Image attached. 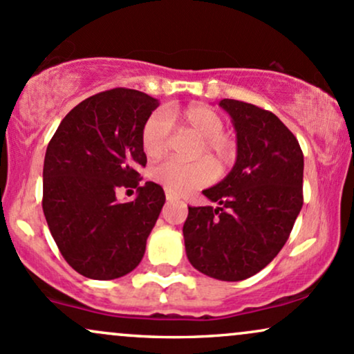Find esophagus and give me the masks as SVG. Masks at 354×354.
I'll list each match as a JSON object with an SVG mask.
<instances>
[{
    "label": "esophagus",
    "mask_w": 354,
    "mask_h": 354,
    "mask_svg": "<svg viewBox=\"0 0 354 354\" xmlns=\"http://www.w3.org/2000/svg\"><path fill=\"white\" fill-rule=\"evenodd\" d=\"M166 200H168V201H176L178 196L174 193H171V191H166Z\"/></svg>",
    "instance_id": "obj_1"
}]
</instances>
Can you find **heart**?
<instances>
[{
  "instance_id": "heart-1",
  "label": "heart",
  "mask_w": 354,
  "mask_h": 354,
  "mask_svg": "<svg viewBox=\"0 0 354 354\" xmlns=\"http://www.w3.org/2000/svg\"><path fill=\"white\" fill-rule=\"evenodd\" d=\"M183 128L189 129L194 135L203 138L200 151L213 156L216 163L223 165L230 160L231 148L230 140L223 136L225 121L219 113L203 104H193L185 108L176 115ZM171 138V120L165 111L158 109L146 120L141 133V145L149 158L161 156L169 146ZM153 181L161 185L166 191L174 194L188 193L208 185L214 178V169L208 161H194V163H181L178 160H166L151 169Z\"/></svg>"
}]
</instances>
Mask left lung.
<instances>
[{
  "instance_id": "8db88e82",
  "label": "left lung",
  "mask_w": 354,
  "mask_h": 354,
  "mask_svg": "<svg viewBox=\"0 0 354 354\" xmlns=\"http://www.w3.org/2000/svg\"><path fill=\"white\" fill-rule=\"evenodd\" d=\"M236 131V163L203 191L216 206H189L183 226L189 263L221 281H241L273 261L303 206V151L271 111L221 100Z\"/></svg>"
}]
</instances>
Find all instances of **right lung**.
Segmentation results:
<instances>
[{
    "mask_svg": "<svg viewBox=\"0 0 354 354\" xmlns=\"http://www.w3.org/2000/svg\"><path fill=\"white\" fill-rule=\"evenodd\" d=\"M158 100L115 88L81 101L46 148L43 211L68 265L91 279H116L140 265L165 205L160 185L143 180V126ZM118 187H136L120 203Z\"/></svg>",
    "mask_w": 354,
    "mask_h": 354,
    "instance_id": "obj_1",
    "label": "right lung"
}]
</instances>
